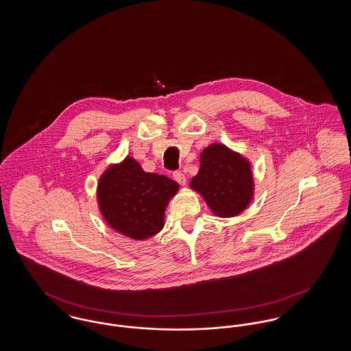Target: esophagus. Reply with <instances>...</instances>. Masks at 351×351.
I'll use <instances>...</instances> for the list:
<instances>
[{"label":"esophagus","instance_id":"obj_1","mask_svg":"<svg viewBox=\"0 0 351 351\" xmlns=\"http://www.w3.org/2000/svg\"><path fill=\"white\" fill-rule=\"evenodd\" d=\"M173 179H175L178 183L180 184V185H185V184H186V178L184 176L183 172H180V171L173 172Z\"/></svg>","mask_w":351,"mask_h":351}]
</instances>
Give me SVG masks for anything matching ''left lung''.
Instances as JSON below:
<instances>
[{
  "mask_svg": "<svg viewBox=\"0 0 351 351\" xmlns=\"http://www.w3.org/2000/svg\"><path fill=\"white\" fill-rule=\"evenodd\" d=\"M209 208L221 217L241 213L251 200L250 165L223 145H212L202 151L200 169L191 180Z\"/></svg>",
  "mask_w": 351,
  "mask_h": 351,
  "instance_id": "1",
  "label": "left lung"
}]
</instances>
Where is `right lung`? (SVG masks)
<instances>
[{"mask_svg":"<svg viewBox=\"0 0 351 351\" xmlns=\"http://www.w3.org/2000/svg\"><path fill=\"white\" fill-rule=\"evenodd\" d=\"M178 189L179 185L172 179L145 172L128 156L101 176V212L119 233L133 239H146L163 228L166 205Z\"/></svg>","mask_w":351,"mask_h":351,"instance_id":"obj_1","label":"right lung"}]
</instances>
